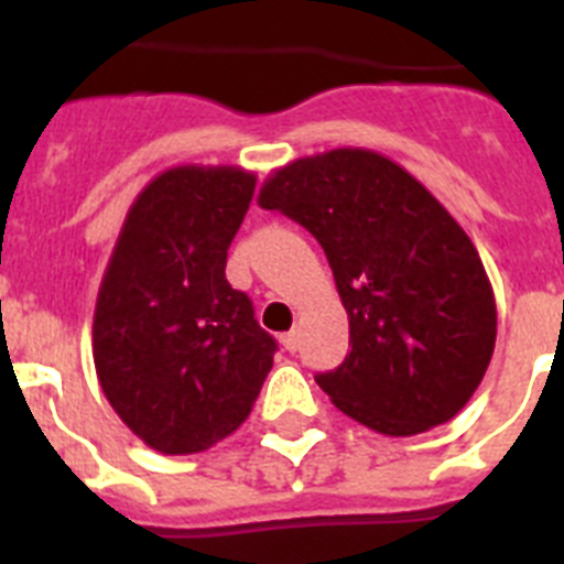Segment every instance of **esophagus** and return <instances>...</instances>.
Wrapping results in <instances>:
<instances>
[{"instance_id":"34e87169","label":"esophagus","mask_w":564,"mask_h":564,"mask_svg":"<svg viewBox=\"0 0 564 564\" xmlns=\"http://www.w3.org/2000/svg\"><path fill=\"white\" fill-rule=\"evenodd\" d=\"M299 344H302V333H299V330H291V333H285V336H282V347H285L288 352H296Z\"/></svg>"}]
</instances>
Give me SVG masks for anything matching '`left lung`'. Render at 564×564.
Instances as JSON below:
<instances>
[{"instance_id":"1","label":"left lung","mask_w":564,"mask_h":564,"mask_svg":"<svg viewBox=\"0 0 564 564\" xmlns=\"http://www.w3.org/2000/svg\"><path fill=\"white\" fill-rule=\"evenodd\" d=\"M259 206L305 226L327 253L352 350L316 383L338 410L392 437L452 421L497 338L495 291L455 217L370 149L288 163Z\"/></svg>"}]
</instances>
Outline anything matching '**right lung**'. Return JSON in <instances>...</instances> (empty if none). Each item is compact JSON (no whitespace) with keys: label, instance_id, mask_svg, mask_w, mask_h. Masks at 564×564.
Returning a JSON list of instances; mask_svg holds the SVG:
<instances>
[{"label":"right lung","instance_id":"right-lung-1","mask_svg":"<svg viewBox=\"0 0 564 564\" xmlns=\"http://www.w3.org/2000/svg\"><path fill=\"white\" fill-rule=\"evenodd\" d=\"M257 177L174 166L129 208L93 318L101 390L161 455H194L246 421L276 341L226 279Z\"/></svg>","mask_w":564,"mask_h":564}]
</instances>
